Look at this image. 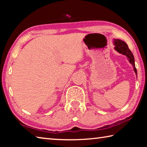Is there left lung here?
<instances>
[{
  "instance_id": "8db88e82",
  "label": "left lung",
  "mask_w": 147,
  "mask_h": 147,
  "mask_svg": "<svg viewBox=\"0 0 147 147\" xmlns=\"http://www.w3.org/2000/svg\"><path fill=\"white\" fill-rule=\"evenodd\" d=\"M113 44L114 45H115L114 49H115L116 51H117L119 53L123 54V55H125L127 57L129 62L133 65L134 71L135 72L136 74L138 75V74H137V69L135 65V59H134L133 54L131 53L130 50L129 49L127 44H126L124 41L118 39H114Z\"/></svg>"
}]
</instances>
